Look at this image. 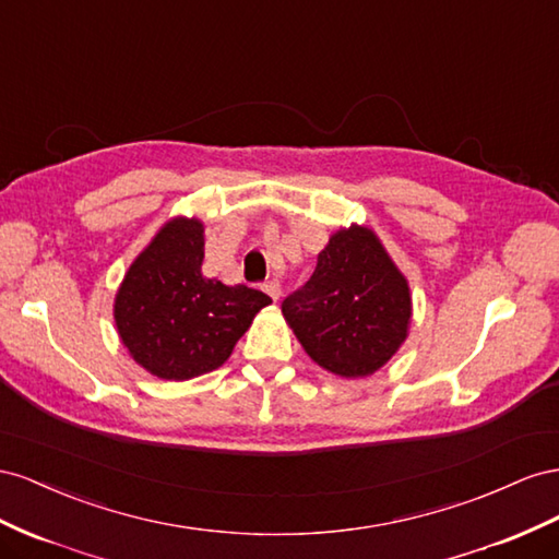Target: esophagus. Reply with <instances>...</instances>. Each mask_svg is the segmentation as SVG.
I'll list each match as a JSON object with an SVG mask.
<instances>
[{
	"instance_id": "1",
	"label": "esophagus",
	"mask_w": 559,
	"mask_h": 559,
	"mask_svg": "<svg viewBox=\"0 0 559 559\" xmlns=\"http://www.w3.org/2000/svg\"><path fill=\"white\" fill-rule=\"evenodd\" d=\"M264 290L271 299H278L281 297V281L278 278H271L264 283Z\"/></svg>"
}]
</instances>
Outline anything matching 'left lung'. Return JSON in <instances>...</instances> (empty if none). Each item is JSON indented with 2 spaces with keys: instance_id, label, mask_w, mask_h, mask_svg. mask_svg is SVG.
<instances>
[{
  "instance_id": "8db88e82",
  "label": "left lung",
  "mask_w": 559,
  "mask_h": 559,
  "mask_svg": "<svg viewBox=\"0 0 559 559\" xmlns=\"http://www.w3.org/2000/svg\"><path fill=\"white\" fill-rule=\"evenodd\" d=\"M283 316L323 370L362 379L397 354L412 325V293L381 238L340 227L318 252L307 285L283 301Z\"/></svg>"
}]
</instances>
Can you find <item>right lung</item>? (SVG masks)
<instances>
[{"instance_id":"right-lung-1","label":"right lung","mask_w":559,"mask_h":559,"mask_svg":"<svg viewBox=\"0 0 559 559\" xmlns=\"http://www.w3.org/2000/svg\"><path fill=\"white\" fill-rule=\"evenodd\" d=\"M203 222L170 217L131 262L115 297V325L150 374L187 381L217 370L254 316L271 305L248 285L203 274Z\"/></svg>"}]
</instances>
